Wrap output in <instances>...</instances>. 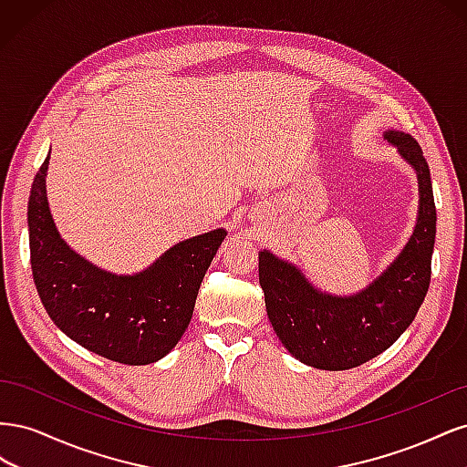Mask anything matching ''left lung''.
<instances>
[{
    "label": "left lung",
    "mask_w": 467,
    "mask_h": 467,
    "mask_svg": "<svg viewBox=\"0 0 467 467\" xmlns=\"http://www.w3.org/2000/svg\"><path fill=\"white\" fill-rule=\"evenodd\" d=\"M381 136L413 169L419 187L413 234L384 271L358 292L331 294L298 265L259 251L268 321L296 360L319 370L357 368L381 355L413 323L431 285L436 208L429 165L409 134L389 129Z\"/></svg>",
    "instance_id": "left-lung-1"
}]
</instances>
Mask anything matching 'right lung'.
Instances as JSON below:
<instances>
[{
	"label": "right lung",
	"instance_id": "add662e5",
	"mask_svg": "<svg viewBox=\"0 0 467 467\" xmlns=\"http://www.w3.org/2000/svg\"><path fill=\"white\" fill-rule=\"evenodd\" d=\"M50 151L29 196V245L40 302L62 333L109 360L144 366L175 348L189 327L196 296L223 228L175 244L150 266L117 275L93 265L60 235L52 218L47 175Z\"/></svg>",
	"mask_w": 467,
	"mask_h": 467
}]
</instances>
